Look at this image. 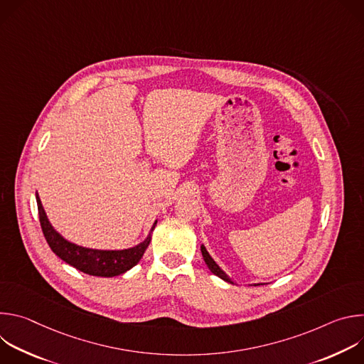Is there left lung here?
Segmentation results:
<instances>
[{"label":"left lung","instance_id":"8db88e82","mask_svg":"<svg viewBox=\"0 0 364 364\" xmlns=\"http://www.w3.org/2000/svg\"><path fill=\"white\" fill-rule=\"evenodd\" d=\"M200 249H201V255H203V259H204V262H205V265H207V268L210 269V272L212 274H215L216 277H219L220 279H223V281H226V282H229V284H233L235 285V282L226 275V272L215 262V259L210 256V253L207 252V249H205V246L204 245H201L200 246ZM255 287L256 285H264V284H253Z\"/></svg>","mask_w":364,"mask_h":364}]
</instances>
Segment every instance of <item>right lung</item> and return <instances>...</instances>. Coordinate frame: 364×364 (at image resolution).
Returning a JSON list of instances; mask_svg holds the SVG:
<instances>
[{"label": "right lung", "instance_id": "1", "mask_svg": "<svg viewBox=\"0 0 364 364\" xmlns=\"http://www.w3.org/2000/svg\"><path fill=\"white\" fill-rule=\"evenodd\" d=\"M37 207H38V218L43 235L50 246L60 259L73 268L93 277L112 278L125 274L131 268H134L139 261L151 242L152 230L157 225V220L154 222L148 236L145 240L138 243L136 246L121 249V250H107V249H92L82 245H76L68 239H65L47 219L44 207L38 194L36 193Z\"/></svg>", "mask_w": 364, "mask_h": 364}]
</instances>
